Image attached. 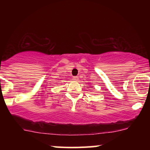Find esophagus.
I'll list each match as a JSON object with an SVG mask.
<instances>
[{
  "label": "esophagus",
  "mask_w": 150,
  "mask_h": 150,
  "mask_svg": "<svg viewBox=\"0 0 150 150\" xmlns=\"http://www.w3.org/2000/svg\"><path fill=\"white\" fill-rule=\"evenodd\" d=\"M73 80H75V81H78V80H79L78 77H73Z\"/></svg>",
  "instance_id": "1"
}]
</instances>
